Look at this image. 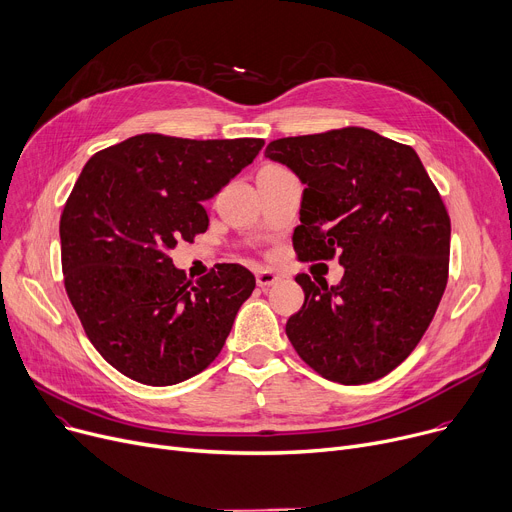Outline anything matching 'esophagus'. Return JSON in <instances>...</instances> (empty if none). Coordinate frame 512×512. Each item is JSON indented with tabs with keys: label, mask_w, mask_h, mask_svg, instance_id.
<instances>
[{
	"label": "esophagus",
	"mask_w": 512,
	"mask_h": 512,
	"mask_svg": "<svg viewBox=\"0 0 512 512\" xmlns=\"http://www.w3.org/2000/svg\"><path fill=\"white\" fill-rule=\"evenodd\" d=\"M279 279H281V277L275 273V270H270V268H260L258 273H256V283H258L260 287L275 285Z\"/></svg>",
	"instance_id": "1"
}]
</instances>
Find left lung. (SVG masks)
<instances>
[{
  "label": "left lung",
  "instance_id": "left-lung-1",
  "mask_svg": "<svg viewBox=\"0 0 512 512\" xmlns=\"http://www.w3.org/2000/svg\"><path fill=\"white\" fill-rule=\"evenodd\" d=\"M306 184L293 248L339 258L337 287L297 275L306 299L287 320L304 362L339 384H368L422 341L448 281L450 217L417 153L366 128L289 136L266 146Z\"/></svg>",
  "mask_w": 512,
  "mask_h": 512
}]
</instances>
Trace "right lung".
<instances>
[{
  "label": "right lung",
  "mask_w": 512,
  "mask_h": 512,
  "mask_svg": "<svg viewBox=\"0 0 512 512\" xmlns=\"http://www.w3.org/2000/svg\"><path fill=\"white\" fill-rule=\"evenodd\" d=\"M262 146L138 134L84 165L59 219L64 285L88 341L117 372L169 386L221 353L256 279L242 264H215L192 281L171 250L208 229L202 202Z\"/></svg>",
  "instance_id": "add662e5"
}]
</instances>
